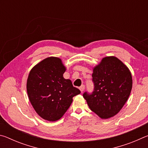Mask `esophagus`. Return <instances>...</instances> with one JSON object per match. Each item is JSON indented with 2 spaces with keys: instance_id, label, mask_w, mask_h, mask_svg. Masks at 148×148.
<instances>
[{
  "instance_id": "34e87169",
  "label": "esophagus",
  "mask_w": 148,
  "mask_h": 148,
  "mask_svg": "<svg viewBox=\"0 0 148 148\" xmlns=\"http://www.w3.org/2000/svg\"><path fill=\"white\" fill-rule=\"evenodd\" d=\"M85 87H85V86H84V85H82V86H80L79 87V90H80V91H81V92H83L84 91V90H85Z\"/></svg>"
}]
</instances>
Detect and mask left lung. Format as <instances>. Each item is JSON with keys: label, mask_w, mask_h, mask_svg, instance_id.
Here are the masks:
<instances>
[{"label": "left lung", "mask_w": 148, "mask_h": 148, "mask_svg": "<svg viewBox=\"0 0 148 148\" xmlns=\"http://www.w3.org/2000/svg\"><path fill=\"white\" fill-rule=\"evenodd\" d=\"M92 77L93 91L83 94L89 108L102 119L114 116L131 94V72L117 57H106L93 69Z\"/></svg>", "instance_id": "left-lung-1"}]
</instances>
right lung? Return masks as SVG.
Returning a JSON list of instances; mask_svg holds the SVG:
<instances>
[{
    "mask_svg": "<svg viewBox=\"0 0 148 148\" xmlns=\"http://www.w3.org/2000/svg\"><path fill=\"white\" fill-rule=\"evenodd\" d=\"M66 68L61 59L50 57L30 71L27 82L29 101L42 118L49 121L61 119L80 91L64 79Z\"/></svg>",
    "mask_w": 148,
    "mask_h": 148,
    "instance_id": "right-lung-1",
    "label": "right lung"
}]
</instances>
